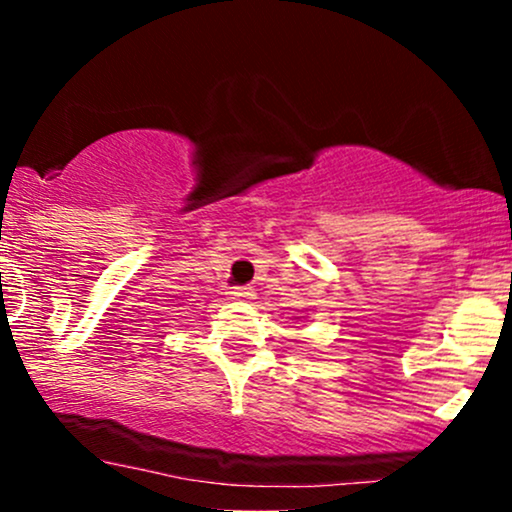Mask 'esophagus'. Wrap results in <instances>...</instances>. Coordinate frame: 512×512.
<instances>
[{"mask_svg":"<svg viewBox=\"0 0 512 512\" xmlns=\"http://www.w3.org/2000/svg\"><path fill=\"white\" fill-rule=\"evenodd\" d=\"M228 296L238 298V301H245V298H252V289H248V286H233V289L228 291Z\"/></svg>","mask_w":512,"mask_h":512,"instance_id":"esophagus-1","label":"esophagus"}]
</instances>
